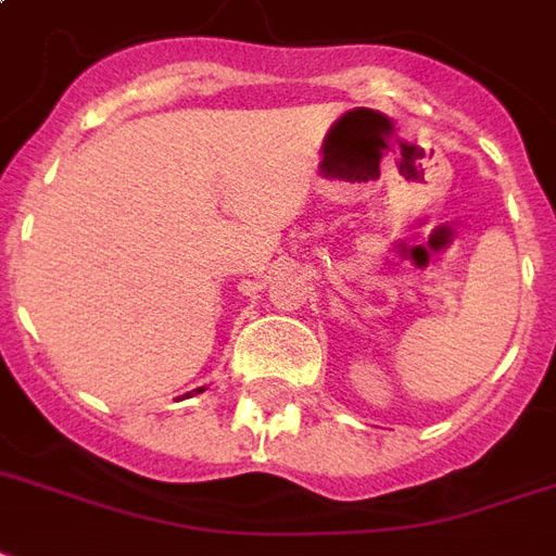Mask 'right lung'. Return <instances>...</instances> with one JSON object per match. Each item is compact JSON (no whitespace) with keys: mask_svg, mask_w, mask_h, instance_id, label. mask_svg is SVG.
<instances>
[{"mask_svg":"<svg viewBox=\"0 0 556 556\" xmlns=\"http://www.w3.org/2000/svg\"><path fill=\"white\" fill-rule=\"evenodd\" d=\"M193 392H204V387H199V390H193ZM187 395H190V392H187Z\"/></svg>","mask_w":556,"mask_h":556,"instance_id":"1","label":"right lung"}]
</instances>
